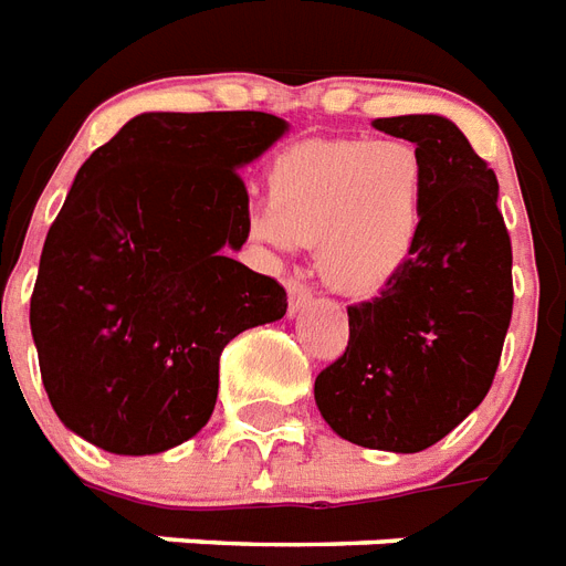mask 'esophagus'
Wrapping results in <instances>:
<instances>
[{
  "label": "esophagus",
  "mask_w": 566,
  "mask_h": 566,
  "mask_svg": "<svg viewBox=\"0 0 566 566\" xmlns=\"http://www.w3.org/2000/svg\"><path fill=\"white\" fill-rule=\"evenodd\" d=\"M286 295H289V316H295L301 307H307L310 304V289L304 286V283H298V280H289L286 283Z\"/></svg>",
  "instance_id": "esophagus-1"
}]
</instances>
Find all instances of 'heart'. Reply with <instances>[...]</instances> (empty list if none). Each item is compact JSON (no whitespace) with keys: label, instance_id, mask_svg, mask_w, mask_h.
<instances>
[{"label":"heart","instance_id":"1","mask_svg":"<svg viewBox=\"0 0 566 566\" xmlns=\"http://www.w3.org/2000/svg\"><path fill=\"white\" fill-rule=\"evenodd\" d=\"M250 211L259 248H316L318 274L346 295H373L406 268L423 223L427 169L406 139H313L286 148Z\"/></svg>","mask_w":566,"mask_h":566}]
</instances>
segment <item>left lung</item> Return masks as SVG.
Returning <instances> with one entry per match:
<instances>
[{
    "label": "left lung",
    "mask_w": 566,
    "mask_h": 566,
    "mask_svg": "<svg viewBox=\"0 0 566 566\" xmlns=\"http://www.w3.org/2000/svg\"><path fill=\"white\" fill-rule=\"evenodd\" d=\"M423 157L415 253L376 301L348 307V346L322 369L316 406L339 439L418 453L478 409L513 313V253L499 178L450 118H376Z\"/></svg>",
    "instance_id": "obj_1"
}]
</instances>
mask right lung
Returning <instances> with one entry per match:
<instances>
[{"instance_id":"right-lung-1","label":"right lung","mask_w":566,"mask_h":566,"mask_svg":"<svg viewBox=\"0 0 566 566\" xmlns=\"http://www.w3.org/2000/svg\"><path fill=\"white\" fill-rule=\"evenodd\" d=\"M289 134L268 113H139L92 151L50 227L29 325L50 406L118 457L193 439L218 402L220 352L286 316L248 241L238 169Z\"/></svg>"}]
</instances>
